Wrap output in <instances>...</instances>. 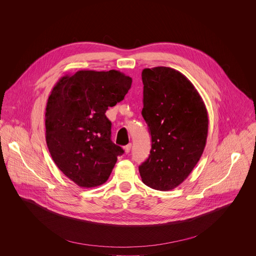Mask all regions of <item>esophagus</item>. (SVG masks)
<instances>
[{"instance_id": "34e87169", "label": "esophagus", "mask_w": 256, "mask_h": 256, "mask_svg": "<svg viewBox=\"0 0 256 256\" xmlns=\"http://www.w3.org/2000/svg\"><path fill=\"white\" fill-rule=\"evenodd\" d=\"M131 148H132V144H129V145H127V146H125V152H126V154L130 152Z\"/></svg>"}]
</instances>
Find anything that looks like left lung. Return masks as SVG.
Here are the masks:
<instances>
[{
    "instance_id": "1",
    "label": "left lung",
    "mask_w": 256,
    "mask_h": 256,
    "mask_svg": "<svg viewBox=\"0 0 256 256\" xmlns=\"http://www.w3.org/2000/svg\"><path fill=\"white\" fill-rule=\"evenodd\" d=\"M142 80V115L152 148L139 172L146 186L168 191L182 183L199 162L206 146L208 113L192 82L174 69L146 68Z\"/></svg>"
}]
</instances>
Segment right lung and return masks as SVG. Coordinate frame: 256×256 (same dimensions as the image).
I'll list each match as a JSON object with an SVG mask.
<instances>
[{"instance_id":"right-lung-1","label":"right lung","mask_w":256,"mask_h":256,"mask_svg":"<svg viewBox=\"0 0 256 256\" xmlns=\"http://www.w3.org/2000/svg\"><path fill=\"white\" fill-rule=\"evenodd\" d=\"M132 78L119 71H78L59 80L45 112L46 143L59 170L80 187L106 182L124 150L111 137L108 108L124 100Z\"/></svg>"}]
</instances>
